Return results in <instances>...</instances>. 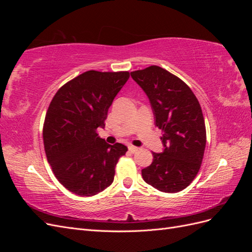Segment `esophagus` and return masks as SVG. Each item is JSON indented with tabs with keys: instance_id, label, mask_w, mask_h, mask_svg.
<instances>
[{
	"instance_id": "1",
	"label": "esophagus",
	"mask_w": 252,
	"mask_h": 252,
	"mask_svg": "<svg viewBox=\"0 0 252 252\" xmlns=\"http://www.w3.org/2000/svg\"><path fill=\"white\" fill-rule=\"evenodd\" d=\"M128 149H129V151H130V152H132V154H134V152L135 151H138V147H135V146H132V145H130V146H129L128 147Z\"/></svg>"
}]
</instances>
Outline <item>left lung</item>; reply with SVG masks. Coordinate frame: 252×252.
Returning <instances> with one entry per match:
<instances>
[{"instance_id":"obj_1","label":"left lung","mask_w":252,"mask_h":252,"mask_svg":"<svg viewBox=\"0 0 252 252\" xmlns=\"http://www.w3.org/2000/svg\"><path fill=\"white\" fill-rule=\"evenodd\" d=\"M130 74L147 94L156 125L163 131L164 151L152 152L154 161L142 169V177L159 191L179 192L193 181L203 161L206 128L200 103L187 84L162 67Z\"/></svg>"}]
</instances>
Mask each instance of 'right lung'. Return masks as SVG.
<instances>
[{
  "mask_svg": "<svg viewBox=\"0 0 252 252\" xmlns=\"http://www.w3.org/2000/svg\"><path fill=\"white\" fill-rule=\"evenodd\" d=\"M129 79L128 71L89 70L67 82L53 96L45 117V154L58 181L80 196L111 185L114 168L127 147L109 145L96 133Z\"/></svg>",
  "mask_w": 252,
  "mask_h": 252,
  "instance_id": "add662e5",
  "label": "right lung"
}]
</instances>
